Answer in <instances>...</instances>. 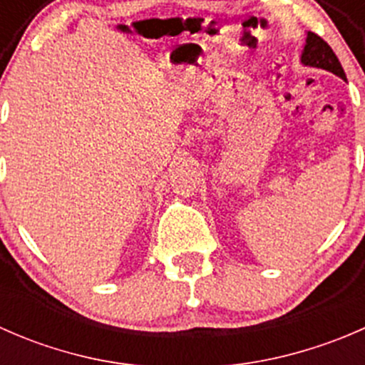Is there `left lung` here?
<instances>
[{"instance_id":"left-lung-1","label":"left lung","mask_w":365,"mask_h":365,"mask_svg":"<svg viewBox=\"0 0 365 365\" xmlns=\"http://www.w3.org/2000/svg\"><path fill=\"white\" fill-rule=\"evenodd\" d=\"M300 61L304 67L323 68L327 72L336 73L341 79H346L344 70H342L339 60L334 54V51L330 49L329 43L312 31H307V38H305V46L304 51H302Z\"/></svg>"}]
</instances>
